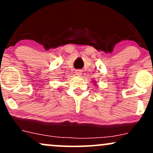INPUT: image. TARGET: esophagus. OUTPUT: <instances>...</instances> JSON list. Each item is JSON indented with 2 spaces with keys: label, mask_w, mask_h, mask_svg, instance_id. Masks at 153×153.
<instances>
[{
  "label": "esophagus",
  "mask_w": 153,
  "mask_h": 153,
  "mask_svg": "<svg viewBox=\"0 0 153 153\" xmlns=\"http://www.w3.org/2000/svg\"><path fill=\"white\" fill-rule=\"evenodd\" d=\"M75 75H78V76H80V75H82V71H80V70H77V71H75Z\"/></svg>",
  "instance_id": "esophagus-1"
}]
</instances>
